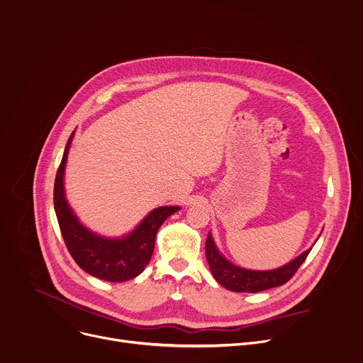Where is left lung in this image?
I'll return each instance as SVG.
<instances>
[{
	"mask_svg": "<svg viewBox=\"0 0 363 363\" xmlns=\"http://www.w3.org/2000/svg\"><path fill=\"white\" fill-rule=\"evenodd\" d=\"M311 250L305 251L288 265L274 271H250L228 262L216 250L211 233L206 236L205 255L213 278L226 289L233 292H261L286 284L303 264Z\"/></svg>",
	"mask_w": 363,
	"mask_h": 363,
	"instance_id": "left-lung-1",
	"label": "left lung"
}]
</instances>
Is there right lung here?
Here are the masks:
<instances>
[{
    "instance_id": "right-lung-1",
    "label": "right lung",
    "mask_w": 363,
    "mask_h": 363,
    "mask_svg": "<svg viewBox=\"0 0 363 363\" xmlns=\"http://www.w3.org/2000/svg\"><path fill=\"white\" fill-rule=\"evenodd\" d=\"M72 137L74 133L67 143L54 185V208L64 242L77 265L89 275L108 282H125L145 269L154 252L160 226L181 208L161 206L154 209L123 239L96 236L78 222L64 196V168Z\"/></svg>"
}]
</instances>
